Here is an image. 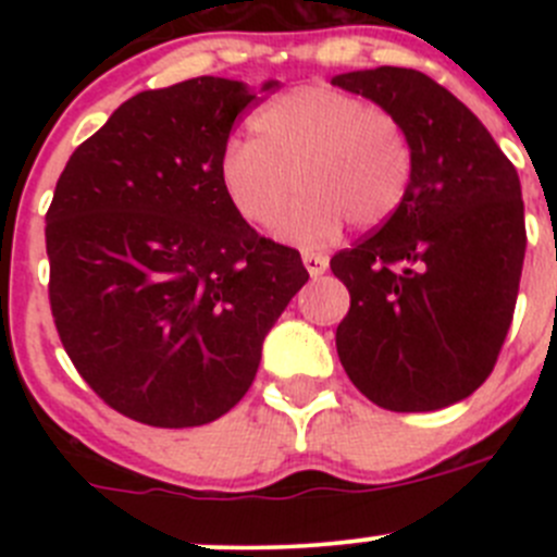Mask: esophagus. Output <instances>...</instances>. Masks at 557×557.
<instances>
[{"instance_id": "34e87169", "label": "esophagus", "mask_w": 557, "mask_h": 557, "mask_svg": "<svg viewBox=\"0 0 557 557\" xmlns=\"http://www.w3.org/2000/svg\"><path fill=\"white\" fill-rule=\"evenodd\" d=\"M301 261H305L307 272H310V277H314V280H318L320 274H325V269H329V258L320 256V252L305 250L301 252Z\"/></svg>"}]
</instances>
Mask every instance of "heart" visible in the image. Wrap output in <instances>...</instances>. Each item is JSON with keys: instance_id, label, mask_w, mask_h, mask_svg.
Segmentation results:
<instances>
[{"instance_id": "obj_1", "label": "heart", "mask_w": 557, "mask_h": 557, "mask_svg": "<svg viewBox=\"0 0 557 557\" xmlns=\"http://www.w3.org/2000/svg\"><path fill=\"white\" fill-rule=\"evenodd\" d=\"M252 139H232L218 161L228 205L252 226L274 223L280 243L325 247L347 221L380 228L407 201L414 177L409 132L393 112L356 94L301 86L250 117Z\"/></svg>"}]
</instances>
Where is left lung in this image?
<instances>
[{
	"label": "left lung",
	"instance_id": "left-lung-1",
	"mask_svg": "<svg viewBox=\"0 0 557 557\" xmlns=\"http://www.w3.org/2000/svg\"><path fill=\"white\" fill-rule=\"evenodd\" d=\"M331 83L393 112L414 148L401 210L331 258L350 290L336 352L377 407H450L485 383L512 323L525 258L520 177L480 117L423 72L377 66Z\"/></svg>",
	"mask_w": 557,
	"mask_h": 557
}]
</instances>
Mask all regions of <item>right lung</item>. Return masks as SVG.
<instances>
[{
  "label": "right lung",
  "instance_id": "add662e5",
  "mask_svg": "<svg viewBox=\"0 0 557 557\" xmlns=\"http://www.w3.org/2000/svg\"><path fill=\"white\" fill-rule=\"evenodd\" d=\"M252 99L210 75L137 94L55 183L45 215L55 331L94 393L137 423L226 414L310 280L299 250L261 237L221 188L218 161Z\"/></svg>",
  "mask_w": 557,
  "mask_h": 557
}]
</instances>
